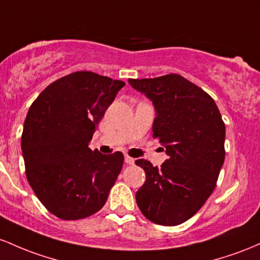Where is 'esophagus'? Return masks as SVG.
I'll return each instance as SVG.
<instances>
[{
  "mask_svg": "<svg viewBox=\"0 0 260 260\" xmlns=\"http://www.w3.org/2000/svg\"><path fill=\"white\" fill-rule=\"evenodd\" d=\"M125 162L127 163V165H134V163H135V159L133 158V157H130V156H125Z\"/></svg>",
  "mask_w": 260,
  "mask_h": 260,
  "instance_id": "obj_1",
  "label": "esophagus"
}]
</instances>
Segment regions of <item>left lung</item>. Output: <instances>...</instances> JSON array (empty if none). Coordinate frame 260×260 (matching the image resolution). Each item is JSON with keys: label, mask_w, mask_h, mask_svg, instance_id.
I'll return each mask as SVG.
<instances>
[{"label": "left lung", "mask_w": 260, "mask_h": 260, "mask_svg": "<svg viewBox=\"0 0 260 260\" xmlns=\"http://www.w3.org/2000/svg\"><path fill=\"white\" fill-rule=\"evenodd\" d=\"M129 83L153 102L152 136L169 156L159 168L146 159L135 162L146 173L136 203L152 222L177 226L194 216L216 186L224 161L222 116L208 93L180 75Z\"/></svg>", "instance_id": "left-lung-1"}]
</instances>
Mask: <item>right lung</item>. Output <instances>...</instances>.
I'll return each instance as SVG.
<instances>
[{"instance_id":"obj_1","label":"right lung","mask_w":260,"mask_h":260,"mask_svg":"<svg viewBox=\"0 0 260 260\" xmlns=\"http://www.w3.org/2000/svg\"><path fill=\"white\" fill-rule=\"evenodd\" d=\"M125 82L92 71L63 76L28 110L22 152L28 183L56 217L81 220L103 208L124 154L88 147L93 133Z\"/></svg>"}]
</instances>
